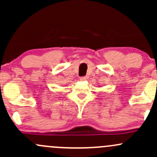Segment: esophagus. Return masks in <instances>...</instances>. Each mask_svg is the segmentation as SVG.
Returning a JSON list of instances; mask_svg holds the SVG:
<instances>
[{"label": "esophagus", "instance_id": "esophagus-1", "mask_svg": "<svg viewBox=\"0 0 157 157\" xmlns=\"http://www.w3.org/2000/svg\"><path fill=\"white\" fill-rule=\"evenodd\" d=\"M87 79H88V76H82L80 78V80L82 81H85L87 80Z\"/></svg>", "mask_w": 157, "mask_h": 157}]
</instances>
